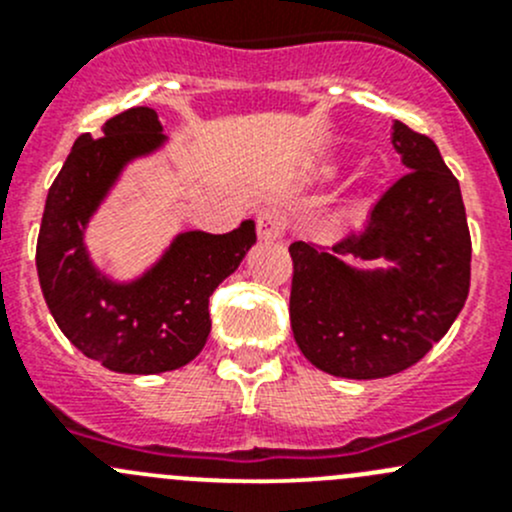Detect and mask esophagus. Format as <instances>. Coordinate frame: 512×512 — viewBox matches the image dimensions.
<instances>
[{
    "label": "esophagus",
    "mask_w": 512,
    "mask_h": 512,
    "mask_svg": "<svg viewBox=\"0 0 512 512\" xmlns=\"http://www.w3.org/2000/svg\"><path fill=\"white\" fill-rule=\"evenodd\" d=\"M287 218L280 213V210H260L257 215V235L260 240H280L282 232H285Z\"/></svg>",
    "instance_id": "1"
}]
</instances>
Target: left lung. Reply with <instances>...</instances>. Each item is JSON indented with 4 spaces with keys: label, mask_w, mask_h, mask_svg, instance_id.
I'll return each instance as SVG.
<instances>
[{
    "label": "left lung",
    "mask_w": 512,
    "mask_h": 512,
    "mask_svg": "<svg viewBox=\"0 0 512 512\" xmlns=\"http://www.w3.org/2000/svg\"><path fill=\"white\" fill-rule=\"evenodd\" d=\"M391 143L409 173L332 252L292 242L289 322L299 352L342 379L409 369L451 329L471 287V232L461 185L428 136L401 121ZM384 268H359L343 260Z\"/></svg>",
    "instance_id": "obj_1"
}]
</instances>
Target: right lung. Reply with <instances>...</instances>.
Masks as SVG:
<instances>
[{
  "label": "right lung",
  "instance_id": "1",
  "mask_svg": "<svg viewBox=\"0 0 512 512\" xmlns=\"http://www.w3.org/2000/svg\"><path fill=\"white\" fill-rule=\"evenodd\" d=\"M170 143L158 113L128 108L103 123V138H76L46 195L36 272L46 307L71 344L118 374H163L203 352L215 287L257 242L255 220L225 235L178 232L138 275L118 280L91 257V220L131 163Z\"/></svg>",
  "mask_w": 512,
  "mask_h": 512
}]
</instances>
